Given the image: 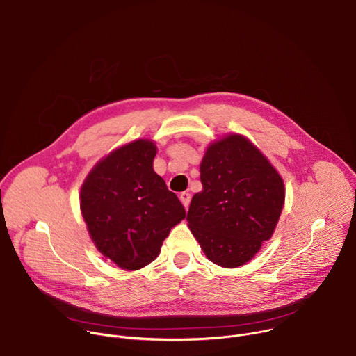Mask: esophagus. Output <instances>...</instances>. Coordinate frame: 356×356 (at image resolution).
<instances>
[{
	"mask_svg": "<svg viewBox=\"0 0 356 356\" xmlns=\"http://www.w3.org/2000/svg\"><path fill=\"white\" fill-rule=\"evenodd\" d=\"M190 200H191V194L188 193V191H183L181 194H180V201H181V204L187 209L188 207V204H190Z\"/></svg>",
	"mask_w": 356,
	"mask_h": 356,
	"instance_id": "obj_1",
	"label": "esophagus"
}]
</instances>
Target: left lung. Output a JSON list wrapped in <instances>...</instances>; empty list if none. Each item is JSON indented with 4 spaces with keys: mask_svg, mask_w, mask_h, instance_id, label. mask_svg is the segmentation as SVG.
<instances>
[{
    "mask_svg": "<svg viewBox=\"0 0 356 356\" xmlns=\"http://www.w3.org/2000/svg\"><path fill=\"white\" fill-rule=\"evenodd\" d=\"M200 172L202 190L191 198L188 228L211 262L241 266L275 231L284 204L283 180L241 135L210 145Z\"/></svg>",
    "mask_w": 356,
    "mask_h": 356,
    "instance_id": "1",
    "label": "left lung"
}]
</instances>
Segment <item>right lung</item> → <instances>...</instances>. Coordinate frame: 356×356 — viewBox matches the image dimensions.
<instances>
[{
    "label": "right lung",
    "instance_id": "right-lung-1",
    "mask_svg": "<svg viewBox=\"0 0 356 356\" xmlns=\"http://www.w3.org/2000/svg\"><path fill=\"white\" fill-rule=\"evenodd\" d=\"M154 142H131L98 162L80 191V209L97 249L120 268L136 270L159 255L184 207L155 173Z\"/></svg>",
    "mask_w": 356,
    "mask_h": 356
}]
</instances>
